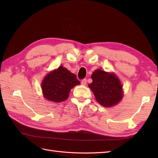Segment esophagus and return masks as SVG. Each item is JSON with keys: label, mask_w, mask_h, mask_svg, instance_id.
<instances>
[{"label": "esophagus", "mask_w": 158, "mask_h": 158, "mask_svg": "<svg viewBox=\"0 0 158 158\" xmlns=\"http://www.w3.org/2000/svg\"><path fill=\"white\" fill-rule=\"evenodd\" d=\"M81 83L83 85H85L86 83H87V79H83L81 80Z\"/></svg>", "instance_id": "1"}]
</instances>
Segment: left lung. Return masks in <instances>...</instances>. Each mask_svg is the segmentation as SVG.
Returning a JSON list of instances; mask_svg holds the SVG:
<instances>
[{"instance_id": "left-lung-1", "label": "left lung", "mask_w": 158, "mask_h": 158, "mask_svg": "<svg viewBox=\"0 0 158 158\" xmlns=\"http://www.w3.org/2000/svg\"><path fill=\"white\" fill-rule=\"evenodd\" d=\"M92 83L88 85L97 102L105 107L117 105L123 98L122 86L114 74L96 70L92 75Z\"/></svg>"}]
</instances>
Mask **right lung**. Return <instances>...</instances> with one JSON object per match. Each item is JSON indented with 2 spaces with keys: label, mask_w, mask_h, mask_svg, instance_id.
Here are the masks:
<instances>
[{
  "label": "right lung",
  "mask_w": 158,
  "mask_h": 158,
  "mask_svg": "<svg viewBox=\"0 0 158 158\" xmlns=\"http://www.w3.org/2000/svg\"><path fill=\"white\" fill-rule=\"evenodd\" d=\"M79 84L80 82L75 74L60 66L45 77L41 86L46 99L60 102L68 98L70 89L74 86Z\"/></svg>",
  "instance_id": "obj_1"
}]
</instances>
